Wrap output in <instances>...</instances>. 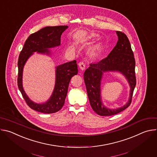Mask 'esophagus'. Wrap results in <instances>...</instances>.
I'll list each match as a JSON object with an SVG mask.
<instances>
[{
    "mask_svg": "<svg viewBox=\"0 0 157 157\" xmlns=\"http://www.w3.org/2000/svg\"><path fill=\"white\" fill-rule=\"evenodd\" d=\"M78 66H79V67L80 68V69L81 70H84V69H85V68H86V66H85V64L83 63V62H82V61H81V62H79V63H78Z\"/></svg>",
    "mask_w": 157,
    "mask_h": 157,
    "instance_id": "1",
    "label": "esophagus"
}]
</instances>
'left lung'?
Wrapping results in <instances>:
<instances>
[{
    "label": "left lung",
    "mask_w": 157,
    "mask_h": 157,
    "mask_svg": "<svg viewBox=\"0 0 157 157\" xmlns=\"http://www.w3.org/2000/svg\"><path fill=\"white\" fill-rule=\"evenodd\" d=\"M118 41L116 45L104 59L97 63H91L84 73V80L90 105L96 114L101 116L117 114L131 104L133 92L136 85V61L130 41L125 33L116 31ZM107 71L121 72L128 79L130 86V97L124 106L114 109L105 107L100 97V83L103 73Z\"/></svg>",
    "instance_id": "1"
}]
</instances>
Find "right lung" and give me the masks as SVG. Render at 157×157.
I'll return each instance as SVG.
<instances>
[{"mask_svg": "<svg viewBox=\"0 0 157 157\" xmlns=\"http://www.w3.org/2000/svg\"><path fill=\"white\" fill-rule=\"evenodd\" d=\"M68 26L46 27L31 34L25 41L18 61L17 84L20 91L27 105L32 109L44 114L55 113L59 110L64 104L71 78L78 74L76 61L73 60L56 67V81L52 95L44 103L38 104L32 101L25 93L22 86L24 66L33 52L50 55L48 48L60 45L61 35Z\"/></svg>", "mask_w": 157, "mask_h": 157, "instance_id": "1", "label": "right lung"}]
</instances>
